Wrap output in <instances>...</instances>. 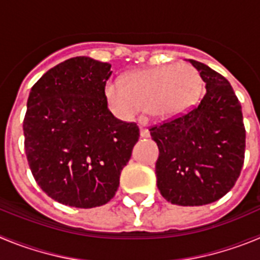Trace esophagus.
I'll return each mask as SVG.
<instances>
[{
    "label": "esophagus",
    "instance_id": "esophagus-1",
    "mask_svg": "<svg viewBox=\"0 0 260 260\" xmlns=\"http://www.w3.org/2000/svg\"><path fill=\"white\" fill-rule=\"evenodd\" d=\"M141 137L142 138H148V137H150V132H148V128L141 127Z\"/></svg>",
    "mask_w": 260,
    "mask_h": 260
}]
</instances>
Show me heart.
<instances>
[{
    "instance_id": "b5f03b06",
    "label": "heart",
    "mask_w": 260,
    "mask_h": 260,
    "mask_svg": "<svg viewBox=\"0 0 260 260\" xmlns=\"http://www.w3.org/2000/svg\"><path fill=\"white\" fill-rule=\"evenodd\" d=\"M123 83L108 80V103L123 117L132 118L147 107L155 118H172L185 113L201 98V74L189 63H168L157 68L133 71Z\"/></svg>"
}]
</instances>
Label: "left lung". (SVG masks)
I'll return each instance as SVG.
<instances>
[{"label": "left lung", "instance_id": "1", "mask_svg": "<svg viewBox=\"0 0 260 260\" xmlns=\"http://www.w3.org/2000/svg\"><path fill=\"white\" fill-rule=\"evenodd\" d=\"M206 83L197 108L150 130L157 144V187L178 206L219 201L240 177L246 132L231 83L202 62L189 59Z\"/></svg>", "mask_w": 260, "mask_h": 260}]
</instances>
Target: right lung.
I'll use <instances>...</instances> for the list:
<instances>
[{
  "instance_id": "obj_1",
  "label": "right lung",
  "mask_w": 260,
  "mask_h": 260,
  "mask_svg": "<svg viewBox=\"0 0 260 260\" xmlns=\"http://www.w3.org/2000/svg\"><path fill=\"white\" fill-rule=\"evenodd\" d=\"M110 68L86 56L66 59L34 84L27 100L29 169L41 190L65 206L108 203L139 139L137 123L119 121L108 108Z\"/></svg>"
}]
</instances>
